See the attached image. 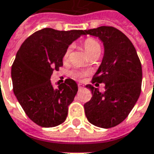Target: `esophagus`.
Listing matches in <instances>:
<instances>
[{
    "label": "esophagus",
    "instance_id": "34e87169",
    "mask_svg": "<svg viewBox=\"0 0 154 154\" xmlns=\"http://www.w3.org/2000/svg\"><path fill=\"white\" fill-rule=\"evenodd\" d=\"M78 88H79L80 90L83 89V88H84V85H82V84H79V85H78Z\"/></svg>",
    "mask_w": 154,
    "mask_h": 154
}]
</instances>
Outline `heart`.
<instances>
[{
	"mask_svg": "<svg viewBox=\"0 0 154 154\" xmlns=\"http://www.w3.org/2000/svg\"><path fill=\"white\" fill-rule=\"evenodd\" d=\"M84 49L86 51V54L88 56H91L96 54H100L101 53V45L98 43L97 40L93 38H88L86 39V41L84 42ZM71 52V48H68L63 56V61H68L69 55ZM73 76L75 78H82L83 76H85L86 73L82 72V71H74L73 72Z\"/></svg>",
	"mask_w": 154,
	"mask_h": 154,
	"instance_id": "1",
	"label": "heart"
}]
</instances>
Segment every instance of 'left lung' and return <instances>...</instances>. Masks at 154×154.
I'll return each mask as SVG.
<instances>
[{
  "mask_svg": "<svg viewBox=\"0 0 154 154\" xmlns=\"http://www.w3.org/2000/svg\"><path fill=\"white\" fill-rule=\"evenodd\" d=\"M85 32L103 42V60L92 82H97V86L105 84L103 93L92 85L86 86L92 94L91 100L84 104L86 116L97 127H115L127 117L139 98L141 64L131 41L115 27L99 26Z\"/></svg>",
  "mask_w": 154,
  "mask_h": 154,
  "instance_id": "1",
  "label": "left lung"
}]
</instances>
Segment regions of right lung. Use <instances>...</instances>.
Returning a JSON list of instances; mask_svg holds the SVG:
<instances>
[{"label": "right lung", "mask_w": 154, "mask_h": 154, "mask_svg": "<svg viewBox=\"0 0 154 154\" xmlns=\"http://www.w3.org/2000/svg\"><path fill=\"white\" fill-rule=\"evenodd\" d=\"M81 35L85 31L45 28L27 38L16 54L11 70L14 93L28 117L41 127H56L67 118L77 83L67 79L54 88L51 77L63 65L68 46Z\"/></svg>", "instance_id": "obj_1"}]
</instances>
